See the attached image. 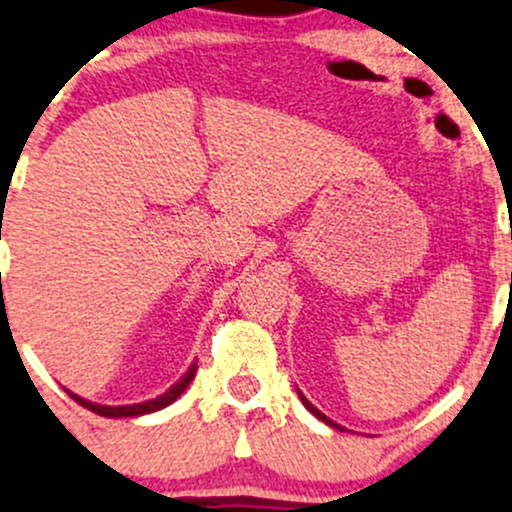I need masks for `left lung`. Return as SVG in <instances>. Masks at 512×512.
I'll list each match as a JSON object with an SVG mask.
<instances>
[{"label": "left lung", "mask_w": 512, "mask_h": 512, "mask_svg": "<svg viewBox=\"0 0 512 512\" xmlns=\"http://www.w3.org/2000/svg\"><path fill=\"white\" fill-rule=\"evenodd\" d=\"M299 397H301V402H304V407H306V410H309L311 414H314V417H319V419H321V422H326V424H328V427H333V429H343V427H338V424H336V422H331V419H328L324 412H319V410H316V407H314V405H311V402H309V400H306V397H304V395H301V392H299Z\"/></svg>", "instance_id": "obj_1"}]
</instances>
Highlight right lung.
Wrapping results in <instances>:
<instances>
[{
  "label": "right lung",
  "instance_id": "obj_1",
  "mask_svg": "<svg viewBox=\"0 0 512 512\" xmlns=\"http://www.w3.org/2000/svg\"><path fill=\"white\" fill-rule=\"evenodd\" d=\"M193 375H196V363L191 365V368L186 370V375L184 378L179 380V383L176 385H171L169 390L164 392V395H159V397H154V400H147V402H137V405H122V407H110V405H95V402H88V400H83V397H78V395H73V392H68V395L73 397L75 402H78L80 407H85V410H90V412H95V414H100V417H139V414H149V412H157V410H161V407H166V405H171V402L176 400V397L181 395V392L186 390L188 387V383H191L193 380Z\"/></svg>",
  "mask_w": 512,
  "mask_h": 512
}]
</instances>
